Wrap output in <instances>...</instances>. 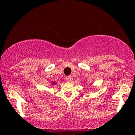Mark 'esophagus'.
I'll return each instance as SVG.
<instances>
[{"instance_id": "obj_1", "label": "esophagus", "mask_w": 135, "mask_h": 135, "mask_svg": "<svg viewBox=\"0 0 135 135\" xmlns=\"http://www.w3.org/2000/svg\"><path fill=\"white\" fill-rule=\"evenodd\" d=\"M66 80L67 81H69V82H70V81L73 80V77H72L71 76H68L66 77Z\"/></svg>"}]
</instances>
